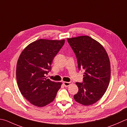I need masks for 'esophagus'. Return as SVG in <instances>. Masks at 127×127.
<instances>
[{
    "mask_svg": "<svg viewBox=\"0 0 127 127\" xmlns=\"http://www.w3.org/2000/svg\"><path fill=\"white\" fill-rule=\"evenodd\" d=\"M73 84V83H72V82H66V81H65V82H63V85L65 86V87H68V86H69V85H70L71 84Z\"/></svg>",
    "mask_w": 127,
    "mask_h": 127,
    "instance_id": "1",
    "label": "esophagus"
}]
</instances>
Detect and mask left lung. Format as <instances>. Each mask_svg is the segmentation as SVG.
<instances>
[{"instance_id": "left-lung-1", "label": "left lung", "mask_w": 127, "mask_h": 127, "mask_svg": "<svg viewBox=\"0 0 127 127\" xmlns=\"http://www.w3.org/2000/svg\"><path fill=\"white\" fill-rule=\"evenodd\" d=\"M75 53L79 70H83V83L76 82L78 93L74 95L77 102L93 105L103 96L111 77L110 62L101 44L88 36L67 38Z\"/></svg>"}]
</instances>
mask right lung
Instances as JSON below:
<instances>
[{"instance_id": "obj_1", "label": "right lung", "mask_w": 127, "mask_h": 127, "mask_svg": "<svg viewBox=\"0 0 127 127\" xmlns=\"http://www.w3.org/2000/svg\"><path fill=\"white\" fill-rule=\"evenodd\" d=\"M65 40L40 39L29 44L20 56L16 80L21 94L32 105L43 107L53 101L62 83L46 78Z\"/></svg>"}]
</instances>
